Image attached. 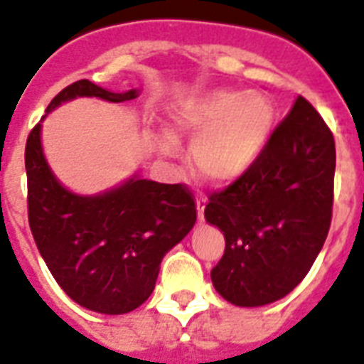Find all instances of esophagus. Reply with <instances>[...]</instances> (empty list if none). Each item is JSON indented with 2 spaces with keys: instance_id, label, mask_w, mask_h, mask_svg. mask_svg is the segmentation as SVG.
I'll return each instance as SVG.
<instances>
[{
  "instance_id": "1",
  "label": "esophagus",
  "mask_w": 364,
  "mask_h": 364,
  "mask_svg": "<svg viewBox=\"0 0 364 364\" xmlns=\"http://www.w3.org/2000/svg\"><path fill=\"white\" fill-rule=\"evenodd\" d=\"M195 204H197V215H199V221L203 223V221H204V206H206V197H197Z\"/></svg>"
}]
</instances>
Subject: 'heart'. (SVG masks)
I'll return each instance as SVG.
<instances>
[{
	"label": "heart",
	"instance_id": "heart-1",
	"mask_svg": "<svg viewBox=\"0 0 364 364\" xmlns=\"http://www.w3.org/2000/svg\"><path fill=\"white\" fill-rule=\"evenodd\" d=\"M275 109L260 92L214 89L184 96L167 107L161 154L175 156L176 139H191L195 169L210 184L225 186L247 175L272 139Z\"/></svg>",
	"mask_w": 364,
	"mask_h": 364
}]
</instances>
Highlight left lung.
I'll return each instance as SVG.
<instances>
[{"instance_id": "left-lung-1", "label": "left lung", "mask_w": 364, "mask_h": 364, "mask_svg": "<svg viewBox=\"0 0 364 364\" xmlns=\"http://www.w3.org/2000/svg\"><path fill=\"white\" fill-rule=\"evenodd\" d=\"M335 139L297 98L247 175L214 193L204 219L225 236L212 283L236 307H262L301 283L329 232Z\"/></svg>"}]
</instances>
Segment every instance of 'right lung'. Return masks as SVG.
I'll return each instance as SVG.
<instances>
[{"label": "right lung", "mask_w": 364, "mask_h": 364, "mask_svg": "<svg viewBox=\"0 0 364 364\" xmlns=\"http://www.w3.org/2000/svg\"><path fill=\"white\" fill-rule=\"evenodd\" d=\"M139 92H113L80 80L63 89L46 113L77 96L117 104ZM26 173L29 227L38 253L72 301L100 314H126L143 305L164 257L197 221L189 189L139 173L96 195L63 186L44 156L42 121L27 137Z\"/></svg>", "instance_id": "obj_1"}]
</instances>
